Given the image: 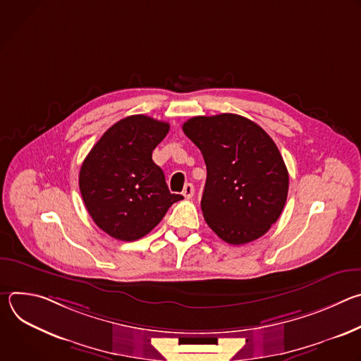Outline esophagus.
I'll return each instance as SVG.
<instances>
[{"instance_id": "esophagus-1", "label": "esophagus", "mask_w": 361, "mask_h": 361, "mask_svg": "<svg viewBox=\"0 0 361 361\" xmlns=\"http://www.w3.org/2000/svg\"><path fill=\"white\" fill-rule=\"evenodd\" d=\"M183 195L187 198V200H190V198H192V195H194V185L192 184H185L184 185V190H183Z\"/></svg>"}]
</instances>
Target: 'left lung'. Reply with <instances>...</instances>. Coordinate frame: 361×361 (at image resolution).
<instances>
[{"label":"left lung","mask_w":361,"mask_h":361,"mask_svg":"<svg viewBox=\"0 0 361 361\" xmlns=\"http://www.w3.org/2000/svg\"><path fill=\"white\" fill-rule=\"evenodd\" d=\"M184 134L207 167L201 210L226 243L240 245L264 235L287 200L288 171L271 137L237 114L192 117Z\"/></svg>","instance_id":"obj_1"}]
</instances>
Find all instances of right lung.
Masks as SVG:
<instances>
[{"mask_svg": "<svg viewBox=\"0 0 361 361\" xmlns=\"http://www.w3.org/2000/svg\"><path fill=\"white\" fill-rule=\"evenodd\" d=\"M170 124L138 114L111 126L80 170V191L94 223L109 235L134 241L156 227L180 194H171L152 149Z\"/></svg>", "mask_w": 361, "mask_h": 361, "instance_id": "obj_1", "label": "right lung"}]
</instances>
